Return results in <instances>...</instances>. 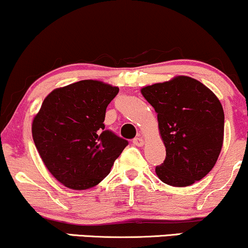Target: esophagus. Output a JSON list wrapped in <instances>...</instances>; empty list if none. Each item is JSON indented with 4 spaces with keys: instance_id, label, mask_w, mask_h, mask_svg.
<instances>
[{
    "instance_id": "1",
    "label": "esophagus",
    "mask_w": 248,
    "mask_h": 248,
    "mask_svg": "<svg viewBox=\"0 0 248 248\" xmlns=\"http://www.w3.org/2000/svg\"><path fill=\"white\" fill-rule=\"evenodd\" d=\"M133 143H134V146H136V147H142L144 144V140L142 138H140V136H139V138L134 139Z\"/></svg>"
}]
</instances>
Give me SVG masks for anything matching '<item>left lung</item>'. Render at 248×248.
<instances>
[{"mask_svg": "<svg viewBox=\"0 0 248 248\" xmlns=\"http://www.w3.org/2000/svg\"><path fill=\"white\" fill-rule=\"evenodd\" d=\"M157 113L167 156L155 172L163 183L183 187L211 171L224 141V110L215 93L191 77L141 88Z\"/></svg>", "mask_w": 248, "mask_h": 248, "instance_id": "left-lung-1", "label": "left lung"}]
</instances>
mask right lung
Instances as JSON below:
<instances>
[{"label": "right lung", "instance_id": "1", "mask_svg": "<svg viewBox=\"0 0 248 248\" xmlns=\"http://www.w3.org/2000/svg\"><path fill=\"white\" fill-rule=\"evenodd\" d=\"M119 87L80 80L47 94L31 126L46 169L72 190L95 186L109 173L128 142L105 130V114Z\"/></svg>", "mask_w": 248, "mask_h": 248}]
</instances>
